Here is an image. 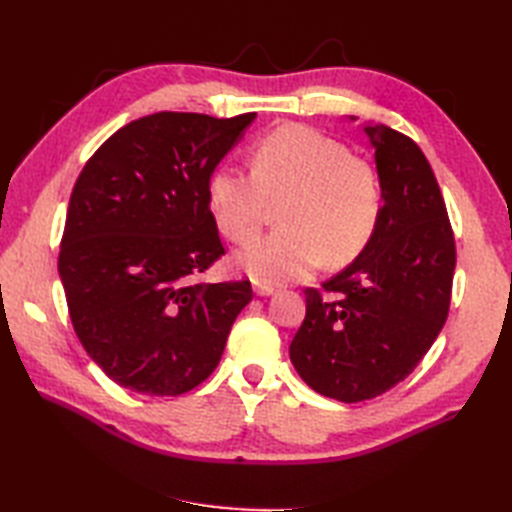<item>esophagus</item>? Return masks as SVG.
<instances>
[{"label": "esophagus", "instance_id": "obj_1", "mask_svg": "<svg viewBox=\"0 0 512 512\" xmlns=\"http://www.w3.org/2000/svg\"><path fill=\"white\" fill-rule=\"evenodd\" d=\"M273 292H275V288H273V286L255 284V295H257V297H268V295H273Z\"/></svg>", "mask_w": 512, "mask_h": 512}]
</instances>
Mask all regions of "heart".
<instances>
[{"instance_id":"b5f03b06","label":"heart","mask_w":512,"mask_h":512,"mask_svg":"<svg viewBox=\"0 0 512 512\" xmlns=\"http://www.w3.org/2000/svg\"><path fill=\"white\" fill-rule=\"evenodd\" d=\"M206 202L220 233L250 244L277 209L279 231L235 257L257 284H284L325 264L354 262L383 215V184L367 160L306 125H281L250 151V176L217 167Z\"/></svg>"}]
</instances>
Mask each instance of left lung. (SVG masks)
Here are the masks:
<instances>
[{
  "label": "left lung",
  "instance_id": "8db88e82",
  "mask_svg": "<svg viewBox=\"0 0 512 512\" xmlns=\"http://www.w3.org/2000/svg\"><path fill=\"white\" fill-rule=\"evenodd\" d=\"M376 149L383 215L372 242L321 288H306V319L290 343L299 376L341 402L405 380L449 317L455 237L422 149L387 125L365 127Z\"/></svg>",
  "mask_w": 512,
  "mask_h": 512
}]
</instances>
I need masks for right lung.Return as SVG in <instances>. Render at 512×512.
Returning <instances> with one entry per match:
<instances>
[{"label":"right lung","mask_w":512,"mask_h":512,"mask_svg":"<svg viewBox=\"0 0 512 512\" xmlns=\"http://www.w3.org/2000/svg\"><path fill=\"white\" fill-rule=\"evenodd\" d=\"M255 116L138 118L76 178L59 275L76 336L121 387L147 396L198 387L253 299L248 279L200 277L224 255L206 184Z\"/></svg>","instance_id":"1"}]
</instances>
